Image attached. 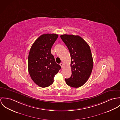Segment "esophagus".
Here are the masks:
<instances>
[{
  "label": "esophagus",
  "instance_id": "esophagus-1",
  "mask_svg": "<svg viewBox=\"0 0 120 120\" xmlns=\"http://www.w3.org/2000/svg\"><path fill=\"white\" fill-rule=\"evenodd\" d=\"M60 66H61L62 68H63L64 67V64L63 63H61V64H60Z\"/></svg>",
  "mask_w": 120,
  "mask_h": 120
}]
</instances>
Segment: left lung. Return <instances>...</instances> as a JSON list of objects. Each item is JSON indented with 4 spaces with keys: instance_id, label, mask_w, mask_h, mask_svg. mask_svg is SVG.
I'll return each mask as SVG.
<instances>
[{
    "instance_id": "8db88e82",
    "label": "left lung",
    "mask_w": 120,
    "mask_h": 120,
    "mask_svg": "<svg viewBox=\"0 0 120 120\" xmlns=\"http://www.w3.org/2000/svg\"><path fill=\"white\" fill-rule=\"evenodd\" d=\"M61 39L66 45L70 55L72 75L65 79L67 84L77 88L88 80L93 68V58L88 44L78 35L63 34Z\"/></svg>"
}]
</instances>
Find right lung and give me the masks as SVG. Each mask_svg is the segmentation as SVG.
Masks as SVG:
<instances>
[{"label":"right lung","mask_w":120,"mask_h":120,"mask_svg":"<svg viewBox=\"0 0 120 120\" xmlns=\"http://www.w3.org/2000/svg\"><path fill=\"white\" fill-rule=\"evenodd\" d=\"M56 34H44L32 45L28 55V70L31 79L38 86L46 87L51 85L54 77L61 69L51 50L58 38Z\"/></svg>","instance_id":"1"}]
</instances>
